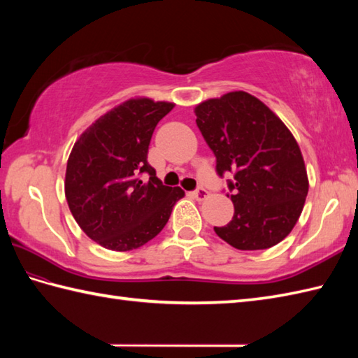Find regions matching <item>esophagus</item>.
Masks as SVG:
<instances>
[{"label":"esophagus","mask_w":358,"mask_h":358,"mask_svg":"<svg viewBox=\"0 0 358 358\" xmlns=\"http://www.w3.org/2000/svg\"><path fill=\"white\" fill-rule=\"evenodd\" d=\"M192 195H194V199H195V200H199V201H203V200H206V199H208V195H209V192L206 191V189H203V187H200V189H196V191H194V192H192Z\"/></svg>","instance_id":"34e87169"}]
</instances>
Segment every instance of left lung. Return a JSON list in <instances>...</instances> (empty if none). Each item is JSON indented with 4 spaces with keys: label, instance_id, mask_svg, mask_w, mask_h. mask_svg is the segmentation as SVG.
<instances>
[{
    "label": "left lung",
    "instance_id": "8db88e82",
    "mask_svg": "<svg viewBox=\"0 0 358 358\" xmlns=\"http://www.w3.org/2000/svg\"><path fill=\"white\" fill-rule=\"evenodd\" d=\"M194 112L218 175L234 172V217L215 234L240 250L275 246L299 222L309 191L299 143L268 106L243 90L210 98Z\"/></svg>",
    "mask_w": 358,
    "mask_h": 358
}]
</instances>
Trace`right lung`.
Masks as SVG:
<instances>
[{
	"label": "right lung",
	"mask_w": 358,
	"mask_h": 358,
	"mask_svg": "<svg viewBox=\"0 0 358 358\" xmlns=\"http://www.w3.org/2000/svg\"><path fill=\"white\" fill-rule=\"evenodd\" d=\"M173 103L135 96L106 112L75 141L64 194L75 222L98 245L126 252L162 232L181 187L164 186L148 163L152 134Z\"/></svg>",
	"instance_id": "add662e5"
}]
</instances>
